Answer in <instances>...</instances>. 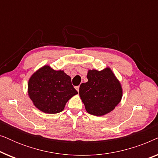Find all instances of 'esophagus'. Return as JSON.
<instances>
[{"instance_id": "esophagus-1", "label": "esophagus", "mask_w": 158, "mask_h": 158, "mask_svg": "<svg viewBox=\"0 0 158 158\" xmlns=\"http://www.w3.org/2000/svg\"><path fill=\"white\" fill-rule=\"evenodd\" d=\"M79 88H80V86L77 85V86H75V89L77 90V92H79Z\"/></svg>"}]
</instances>
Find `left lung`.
Masks as SVG:
<instances>
[{
    "instance_id": "8db88e82",
    "label": "left lung",
    "mask_w": 158,
    "mask_h": 158,
    "mask_svg": "<svg viewBox=\"0 0 158 158\" xmlns=\"http://www.w3.org/2000/svg\"><path fill=\"white\" fill-rule=\"evenodd\" d=\"M88 82L80 85L79 94L88 113L103 116L114 110L122 96L121 84L111 69L89 70Z\"/></svg>"
}]
</instances>
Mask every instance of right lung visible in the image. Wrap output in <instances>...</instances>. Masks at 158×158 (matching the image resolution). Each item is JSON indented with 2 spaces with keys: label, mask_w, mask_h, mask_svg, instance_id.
<instances>
[{
  "label": "right lung",
  "mask_w": 158,
  "mask_h": 158,
  "mask_svg": "<svg viewBox=\"0 0 158 158\" xmlns=\"http://www.w3.org/2000/svg\"><path fill=\"white\" fill-rule=\"evenodd\" d=\"M28 92L34 106L47 114L61 112L69 99L77 94L69 75L64 71L54 70L48 65L30 77Z\"/></svg>",
  "instance_id": "add662e5"
}]
</instances>
